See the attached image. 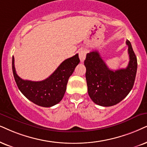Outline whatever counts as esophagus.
Masks as SVG:
<instances>
[{
    "label": "esophagus",
    "instance_id": "34e87169",
    "mask_svg": "<svg viewBox=\"0 0 147 147\" xmlns=\"http://www.w3.org/2000/svg\"><path fill=\"white\" fill-rule=\"evenodd\" d=\"M79 56L81 62H83L85 60L86 57V51L85 49H81L79 51Z\"/></svg>",
    "mask_w": 147,
    "mask_h": 147
}]
</instances>
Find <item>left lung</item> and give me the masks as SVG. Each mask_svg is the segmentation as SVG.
<instances>
[{"label": "left lung", "mask_w": 147, "mask_h": 147, "mask_svg": "<svg viewBox=\"0 0 147 147\" xmlns=\"http://www.w3.org/2000/svg\"><path fill=\"white\" fill-rule=\"evenodd\" d=\"M129 61L126 68L109 69L99 52L87 53L84 64L86 68L87 91L91 99L102 107H111L123 100L132 89L137 71V58L129 40Z\"/></svg>", "instance_id": "1"}]
</instances>
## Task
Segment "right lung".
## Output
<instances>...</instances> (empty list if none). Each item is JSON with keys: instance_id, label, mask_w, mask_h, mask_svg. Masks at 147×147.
I'll list each match as a JSON object with an SVG mask.
<instances>
[{"instance_id": "add662e5", "label": "right lung", "mask_w": 147, "mask_h": 147, "mask_svg": "<svg viewBox=\"0 0 147 147\" xmlns=\"http://www.w3.org/2000/svg\"><path fill=\"white\" fill-rule=\"evenodd\" d=\"M79 62L78 54L66 59L49 77L40 81L21 79L16 73L13 56L12 69L16 84L26 98L40 107H51L60 102L64 97L68 79Z\"/></svg>"}]
</instances>
